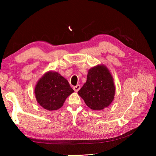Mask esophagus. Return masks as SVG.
<instances>
[{
	"label": "esophagus",
	"instance_id": "1",
	"mask_svg": "<svg viewBox=\"0 0 156 156\" xmlns=\"http://www.w3.org/2000/svg\"><path fill=\"white\" fill-rule=\"evenodd\" d=\"M73 90H75V92H78L79 90H80V88H81V86L79 85V84H77V86H75V87H73Z\"/></svg>",
	"mask_w": 156,
	"mask_h": 156
}]
</instances>
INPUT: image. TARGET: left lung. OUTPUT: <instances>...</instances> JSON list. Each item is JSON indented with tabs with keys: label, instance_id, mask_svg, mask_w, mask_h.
<instances>
[{
	"label": "left lung",
	"instance_id": "8db88e82",
	"mask_svg": "<svg viewBox=\"0 0 156 156\" xmlns=\"http://www.w3.org/2000/svg\"><path fill=\"white\" fill-rule=\"evenodd\" d=\"M115 93L112 75L103 65H98L88 71L87 82L78 92L87 105L94 111L102 110L109 105Z\"/></svg>",
	"mask_w": 156,
	"mask_h": 156
}]
</instances>
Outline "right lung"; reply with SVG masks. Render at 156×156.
Wrapping results in <instances>:
<instances>
[{
  "label": "right lung",
  "mask_w": 156,
  "mask_h": 156,
  "mask_svg": "<svg viewBox=\"0 0 156 156\" xmlns=\"http://www.w3.org/2000/svg\"><path fill=\"white\" fill-rule=\"evenodd\" d=\"M74 92L68 81L57 72H48L36 84L34 93L37 103L48 111L57 110Z\"/></svg>",
  "instance_id": "obj_1"
}]
</instances>
